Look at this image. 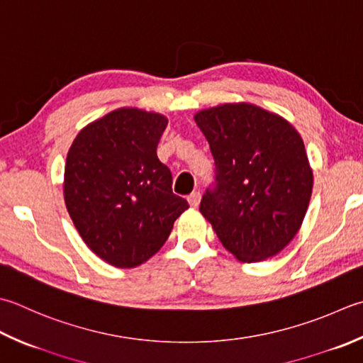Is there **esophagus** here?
<instances>
[{
  "mask_svg": "<svg viewBox=\"0 0 363 363\" xmlns=\"http://www.w3.org/2000/svg\"><path fill=\"white\" fill-rule=\"evenodd\" d=\"M187 201H189L191 208H196V206L200 204V201H201V194H200V191H194V194H190L187 196Z\"/></svg>",
  "mask_w": 363,
  "mask_h": 363,
  "instance_id": "obj_1",
  "label": "esophagus"
}]
</instances>
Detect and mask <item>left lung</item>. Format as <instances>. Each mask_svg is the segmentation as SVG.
I'll return each mask as SVG.
<instances>
[{
	"instance_id": "obj_1",
	"label": "left lung",
	"mask_w": 363,
	"mask_h": 363,
	"mask_svg": "<svg viewBox=\"0 0 363 363\" xmlns=\"http://www.w3.org/2000/svg\"><path fill=\"white\" fill-rule=\"evenodd\" d=\"M195 123L216 162L200 212L239 261L275 257L301 230L313 189L299 132L245 102L198 111Z\"/></svg>"
}]
</instances>
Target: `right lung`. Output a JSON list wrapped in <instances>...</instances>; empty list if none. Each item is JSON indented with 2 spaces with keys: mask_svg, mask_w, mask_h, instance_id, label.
<instances>
[{
  "mask_svg": "<svg viewBox=\"0 0 363 363\" xmlns=\"http://www.w3.org/2000/svg\"><path fill=\"white\" fill-rule=\"evenodd\" d=\"M167 124L159 113L118 108L82 129L67 152L69 216L84 244L115 267H137L154 257L189 208L173 194L172 172L157 157Z\"/></svg>",
  "mask_w": 363,
  "mask_h": 363,
  "instance_id": "obj_1",
  "label": "right lung"
}]
</instances>
